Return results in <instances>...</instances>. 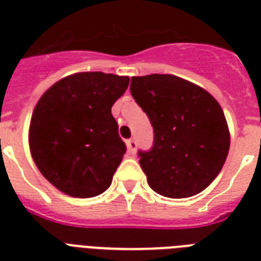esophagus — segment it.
Listing matches in <instances>:
<instances>
[{"label": "esophagus", "mask_w": 261, "mask_h": 261, "mask_svg": "<svg viewBox=\"0 0 261 261\" xmlns=\"http://www.w3.org/2000/svg\"><path fill=\"white\" fill-rule=\"evenodd\" d=\"M126 143H127V147H128V151L134 154L135 151H137V142H135L134 139H128Z\"/></svg>", "instance_id": "34e87169"}]
</instances>
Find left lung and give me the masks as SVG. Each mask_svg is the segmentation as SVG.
<instances>
[{
	"label": "left lung",
	"mask_w": 261,
	"mask_h": 261,
	"mask_svg": "<svg viewBox=\"0 0 261 261\" xmlns=\"http://www.w3.org/2000/svg\"><path fill=\"white\" fill-rule=\"evenodd\" d=\"M130 90L154 130L153 147L138 153L151 190L173 199L202 192L221 172L230 146L219 102L172 74L131 77Z\"/></svg>",
	"instance_id": "8db88e82"
}]
</instances>
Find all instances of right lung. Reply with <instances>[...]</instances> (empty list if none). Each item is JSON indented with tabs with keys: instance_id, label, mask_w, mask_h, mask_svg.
Here are the masks:
<instances>
[{
	"instance_id": "right-lung-1",
	"label": "right lung",
	"mask_w": 261,
	"mask_h": 261,
	"mask_svg": "<svg viewBox=\"0 0 261 261\" xmlns=\"http://www.w3.org/2000/svg\"><path fill=\"white\" fill-rule=\"evenodd\" d=\"M130 79L83 71L43 93L32 112L30 150L36 167L61 192L93 198L111 186L126 145L111 114Z\"/></svg>"
}]
</instances>
